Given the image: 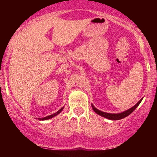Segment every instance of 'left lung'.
<instances>
[{
	"label": "left lung",
	"mask_w": 157,
	"mask_h": 157,
	"mask_svg": "<svg viewBox=\"0 0 157 157\" xmlns=\"http://www.w3.org/2000/svg\"><path fill=\"white\" fill-rule=\"evenodd\" d=\"M142 100V98L137 102V103L136 104V105H135L134 106H133L132 108H131L130 109L127 110V111H124V112L120 113H109L103 112V111H100V110L96 109V108H95L94 106L92 105V104H91V107H92L93 110L97 113V114L100 115V116L103 117L107 118V119H109V120H121V119L125 118V117L128 116V115H130L131 113H132L135 109H136V108L139 105H140V103L141 102Z\"/></svg>",
	"instance_id": "8db88e82"
}]
</instances>
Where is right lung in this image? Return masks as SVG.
I'll return each instance as SVG.
<instances>
[{
    "label": "right lung",
    "mask_w": 157,
    "mask_h": 157,
    "mask_svg": "<svg viewBox=\"0 0 157 157\" xmlns=\"http://www.w3.org/2000/svg\"><path fill=\"white\" fill-rule=\"evenodd\" d=\"M63 107L61 108V109H60V110H59V111H57V112H56V113H53V114L50 115V116H47V117H44V118H39V120H48V119H50V118L54 117H55L56 115L58 114L59 113H60L61 111H63Z\"/></svg>",
    "instance_id": "right-lung-1"
}]
</instances>
